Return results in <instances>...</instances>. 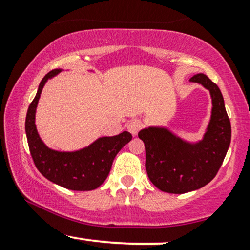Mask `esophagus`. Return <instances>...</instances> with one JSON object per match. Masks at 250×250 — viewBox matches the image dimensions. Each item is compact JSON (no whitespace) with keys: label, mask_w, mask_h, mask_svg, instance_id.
<instances>
[{"label":"esophagus","mask_w":250,"mask_h":250,"mask_svg":"<svg viewBox=\"0 0 250 250\" xmlns=\"http://www.w3.org/2000/svg\"><path fill=\"white\" fill-rule=\"evenodd\" d=\"M141 127H142L141 122L137 121V120H134V121L128 123L127 129H128L129 133L133 135V136H136L137 133H139V130L141 129Z\"/></svg>","instance_id":"1"}]
</instances>
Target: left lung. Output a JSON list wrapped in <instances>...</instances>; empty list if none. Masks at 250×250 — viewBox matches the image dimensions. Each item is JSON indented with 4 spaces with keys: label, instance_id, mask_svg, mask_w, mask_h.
<instances>
[{
    "label": "left lung",
    "instance_id": "1",
    "mask_svg": "<svg viewBox=\"0 0 250 250\" xmlns=\"http://www.w3.org/2000/svg\"><path fill=\"white\" fill-rule=\"evenodd\" d=\"M189 82L201 84L210 93L211 115L202 139L187 141L159 125L139 131L145 143L149 180L165 193L185 194L208 185L219 171L230 145V121L220 88L205 74H196Z\"/></svg>",
    "mask_w": 250,
    "mask_h": 250
}]
</instances>
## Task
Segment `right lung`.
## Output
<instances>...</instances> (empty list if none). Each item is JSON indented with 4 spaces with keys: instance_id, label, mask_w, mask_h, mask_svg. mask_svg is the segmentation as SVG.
<instances>
[{
    "instance_id": "1",
    "label": "right lung",
    "mask_w": 250,
    "mask_h": 250,
    "mask_svg": "<svg viewBox=\"0 0 250 250\" xmlns=\"http://www.w3.org/2000/svg\"><path fill=\"white\" fill-rule=\"evenodd\" d=\"M61 71L62 69L51 70L43 77L35 99L28 108L25 117L28 146L36 168L50 182L70 190H94L108 177L114 159L130 141L131 134L123 131L115 136L99 137L87 147L74 151L55 150L48 147L37 131L36 108L45 83Z\"/></svg>"
}]
</instances>
